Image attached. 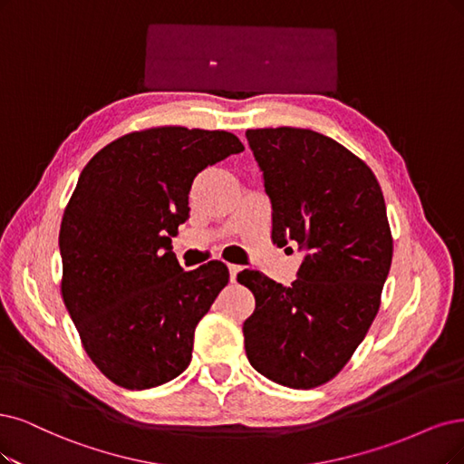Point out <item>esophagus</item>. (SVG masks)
Listing matches in <instances>:
<instances>
[{"mask_svg":"<svg viewBox=\"0 0 464 464\" xmlns=\"http://www.w3.org/2000/svg\"><path fill=\"white\" fill-rule=\"evenodd\" d=\"M243 271V267L241 266H229V277H231V283H235L237 281V276L238 273Z\"/></svg>","mask_w":464,"mask_h":464,"instance_id":"esophagus-1","label":"esophagus"}]
</instances>
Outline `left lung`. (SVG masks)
I'll list each match as a JSON object with an SVG mask.
<instances>
[{
  "mask_svg": "<svg viewBox=\"0 0 464 464\" xmlns=\"http://www.w3.org/2000/svg\"><path fill=\"white\" fill-rule=\"evenodd\" d=\"M271 202V238L304 260L285 286L238 273L256 310L245 321L250 365L296 390L329 382L362 344L392 264L386 204L371 168L331 137L302 128L246 131Z\"/></svg>",
  "mask_w": 464,
  "mask_h": 464,
  "instance_id": "obj_1",
  "label": "left lung"
}]
</instances>
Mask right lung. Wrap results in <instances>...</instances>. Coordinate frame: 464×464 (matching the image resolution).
<instances>
[{
  "instance_id": "1",
  "label": "right lung",
  "mask_w": 464,
  "mask_h": 464,
  "mask_svg": "<svg viewBox=\"0 0 464 464\" xmlns=\"http://www.w3.org/2000/svg\"><path fill=\"white\" fill-rule=\"evenodd\" d=\"M229 131L150 128L101 149L82 169L59 233L61 293L83 350L128 390L166 384L191 363L198 321L229 269L183 271L171 237L204 168L243 152Z\"/></svg>"
}]
</instances>
